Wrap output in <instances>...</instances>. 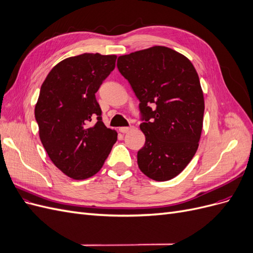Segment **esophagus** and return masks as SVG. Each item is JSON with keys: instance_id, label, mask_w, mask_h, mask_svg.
Masks as SVG:
<instances>
[{"instance_id": "obj_1", "label": "esophagus", "mask_w": 253, "mask_h": 253, "mask_svg": "<svg viewBox=\"0 0 253 253\" xmlns=\"http://www.w3.org/2000/svg\"><path fill=\"white\" fill-rule=\"evenodd\" d=\"M131 129H133V126H121L119 127V132L127 133L128 131H131Z\"/></svg>"}]
</instances>
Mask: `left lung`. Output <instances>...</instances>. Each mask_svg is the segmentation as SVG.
<instances>
[{"instance_id": "1", "label": "left lung", "mask_w": 253, "mask_h": 253, "mask_svg": "<svg viewBox=\"0 0 253 253\" xmlns=\"http://www.w3.org/2000/svg\"><path fill=\"white\" fill-rule=\"evenodd\" d=\"M117 67L140 101L145 142L137 153L139 169L153 180H170L192 160L201 139L205 101L196 70L160 45L120 56Z\"/></svg>"}]
</instances>
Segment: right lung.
<instances>
[{"instance_id": "obj_1", "label": "right lung", "mask_w": 253, "mask_h": 253, "mask_svg": "<svg viewBox=\"0 0 253 253\" xmlns=\"http://www.w3.org/2000/svg\"><path fill=\"white\" fill-rule=\"evenodd\" d=\"M116 59L98 52L66 58L41 85L35 106L40 140L52 164L73 179L100 171L117 141V132L101 120L95 96Z\"/></svg>"}]
</instances>
